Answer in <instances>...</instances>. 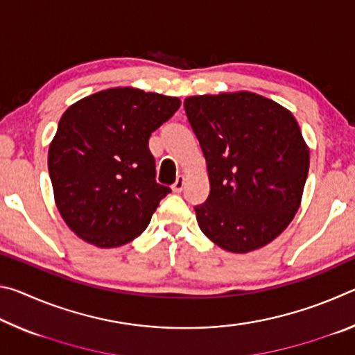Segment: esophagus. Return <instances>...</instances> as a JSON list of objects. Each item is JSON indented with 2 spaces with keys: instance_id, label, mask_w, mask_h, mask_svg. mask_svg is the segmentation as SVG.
<instances>
[{
  "instance_id": "esophagus-1",
  "label": "esophagus",
  "mask_w": 355,
  "mask_h": 355,
  "mask_svg": "<svg viewBox=\"0 0 355 355\" xmlns=\"http://www.w3.org/2000/svg\"><path fill=\"white\" fill-rule=\"evenodd\" d=\"M184 184H186V182H184V177H183V175H178V177H177V180H175V183L172 184V189H173V192H182V191L184 189Z\"/></svg>"
}]
</instances>
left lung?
Returning <instances> with one entry per match:
<instances>
[{
  "label": "left lung",
  "instance_id": "8db88e82",
  "mask_svg": "<svg viewBox=\"0 0 355 355\" xmlns=\"http://www.w3.org/2000/svg\"><path fill=\"white\" fill-rule=\"evenodd\" d=\"M207 161L209 196L194 207L203 235L235 254L263 248L290 225L310 152L293 114L252 92L184 100Z\"/></svg>",
  "mask_w": 355,
  "mask_h": 355
}]
</instances>
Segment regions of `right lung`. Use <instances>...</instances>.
Returning a JSON list of instances; mask_svg holds the SVG:
<instances>
[{"instance_id":"right-lung-1","label":"right lung","mask_w":355,"mask_h":355,"mask_svg":"<svg viewBox=\"0 0 355 355\" xmlns=\"http://www.w3.org/2000/svg\"><path fill=\"white\" fill-rule=\"evenodd\" d=\"M182 105L177 97L112 87L62 114L48 150L56 207L76 236L119 248L146 230L171 188L156 183L148 139Z\"/></svg>"}]
</instances>
